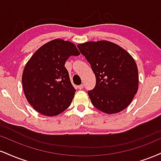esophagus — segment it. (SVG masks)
Returning a JSON list of instances; mask_svg holds the SVG:
<instances>
[{
    "label": "esophagus",
    "mask_w": 161,
    "mask_h": 161,
    "mask_svg": "<svg viewBox=\"0 0 161 161\" xmlns=\"http://www.w3.org/2000/svg\"><path fill=\"white\" fill-rule=\"evenodd\" d=\"M83 88H84V85H83V84L80 85V86H78V88L79 89V90H82V89Z\"/></svg>",
    "instance_id": "obj_1"
}]
</instances>
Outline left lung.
I'll list each match as a JSON object with an SVG mask.
<instances>
[{"label":"left lung","instance_id":"1","mask_svg":"<svg viewBox=\"0 0 161 161\" xmlns=\"http://www.w3.org/2000/svg\"><path fill=\"white\" fill-rule=\"evenodd\" d=\"M95 74V87L88 92L93 106L107 114L122 111L138 90V69L127 51L102 40L77 46Z\"/></svg>","mask_w":161,"mask_h":161}]
</instances>
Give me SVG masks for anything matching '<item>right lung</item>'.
I'll return each mask as SVG.
<instances>
[{
  "label": "right lung",
  "instance_id": "add662e5",
  "mask_svg": "<svg viewBox=\"0 0 161 161\" xmlns=\"http://www.w3.org/2000/svg\"><path fill=\"white\" fill-rule=\"evenodd\" d=\"M80 55L72 42L56 39L36 51L25 65L22 87L29 103L40 114L59 115L69 107L74 97L65 67L70 56Z\"/></svg>",
  "mask_w": 161,
  "mask_h": 161
}]
</instances>
